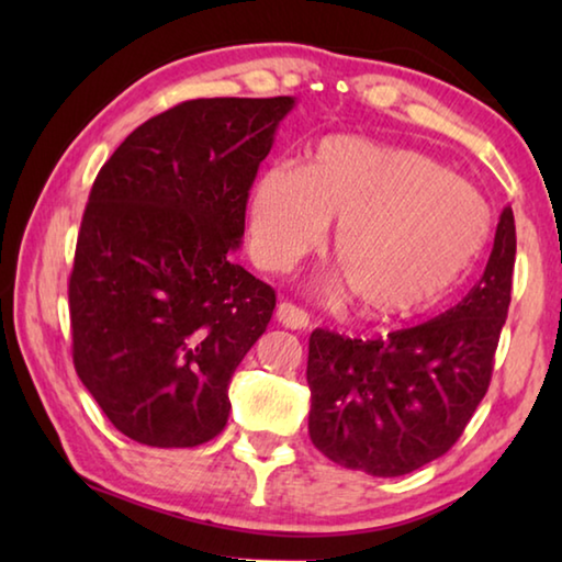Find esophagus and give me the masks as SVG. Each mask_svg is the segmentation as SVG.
<instances>
[{
  "mask_svg": "<svg viewBox=\"0 0 562 562\" xmlns=\"http://www.w3.org/2000/svg\"><path fill=\"white\" fill-rule=\"evenodd\" d=\"M274 317H278L280 325L288 329H304L310 325L307 312L300 310L297 304H292V302H280L278 310H274Z\"/></svg>",
  "mask_w": 562,
  "mask_h": 562,
  "instance_id": "34e87169",
  "label": "esophagus"
}]
</instances>
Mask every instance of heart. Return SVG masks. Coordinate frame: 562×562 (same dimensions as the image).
<instances>
[{
  "label": "heart",
  "mask_w": 562,
  "mask_h": 562,
  "mask_svg": "<svg viewBox=\"0 0 562 562\" xmlns=\"http://www.w3.org/2000/svg\"><path fill=\"white\" fill-rule=\"evenodd\" d=\"M337 221V284L379 317L429 307L461 280L488 237L483 195L414 148L329 136L310 166L274 164L250 195V255L288 272Z\"/></svg>",
  "instance_id": "b5f03b06"
}]
</instances>
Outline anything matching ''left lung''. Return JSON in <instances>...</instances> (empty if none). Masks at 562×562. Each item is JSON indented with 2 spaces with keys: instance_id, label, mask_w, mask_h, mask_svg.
I'll list each match as a JSON object with an SVG mask.
<instances>
[{
  "instance_id": "1",
  "label": "left lung",
  "mask_w": 562,
  "mask_h": 562,
  "mask_svg": "<svg viewBox=\"0 0 562 562\" xmlns=\"http://www.w3.org/2000/svg\"><path fill=\"white\" fill-rule=\"evenodd\" d=\"M513 265L516 221L508 205L486 270L456 307L376 339L312 331V443L329 461L382 479L412 473L449 451L488 392Z\"/></svg>"
}]
</instances>
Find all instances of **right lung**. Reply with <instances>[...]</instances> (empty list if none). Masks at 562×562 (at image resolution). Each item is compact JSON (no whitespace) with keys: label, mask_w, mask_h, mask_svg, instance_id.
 <instances>
[{"label":"right lung","mask_w":562,"mask_h":562,"mask_svg":"<svg viewBox=\"0 0 562 562\" xmlns=\"http://www.w3.org/2000/svg\"><path fill=\"white\" fill-rule=\"evenodd\" d=\"M292 97L183 101L138 126L93 180L69 280L76 374L128 439L190 449L274 310L231 260Z\"/></svg>","instance_id":"right-lung-1"}]
</instances>
